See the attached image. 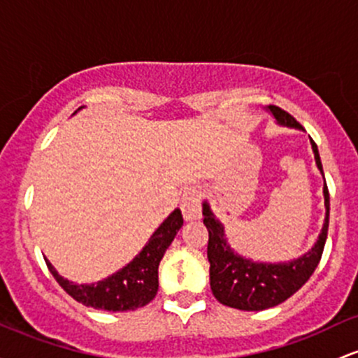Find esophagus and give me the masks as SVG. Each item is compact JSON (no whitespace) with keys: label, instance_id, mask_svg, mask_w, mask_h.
Returning a JSON list of instances; mask_svg holds the SVG:
<instances>
[{"label":"esophagus","instance_id":"esophagus-1","mask_svg":"<svg viewBox=\"0 0 358 358\" xmlns=\"http://www.w3.org/2000/svg\"><path fill=\"white\" fill-rule=\"evenodd\" d=\"M182 212L185 221H199L202 217L200 190L197 187H187L182 195Z\"/></svg>","mask_w":358,"mask_h":358}]
</instances>
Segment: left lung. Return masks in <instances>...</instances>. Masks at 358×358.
I'll list each match as a JSON object with an SVG mask.
<instances>
[{
	"instance_id": "1",
	"label": "left lung",
	"mask_w": 358,
	"mask_h": 358,
	"mask_svg": "<svg viewBox=\"0 0 358 358\" xmlns=\"http://www.w3.org/2000/svg\"><path fill=\"white\" fill-rule=\"evenodd\" d=\"M266 112L272 113L273 119L282 127L304 131L299 122L282 108L270 105ZM311 148L317 170L324 178L320 151L313 139ZM323 197L326 210L324 222L313 248L294 260L275 263L255 262L239 255L227 241L224 224L215 217L209 202L203 200V224L209 231L207 258L210 263V289L215 299L224 306L241 309V311H263V309L278 306L280 302L287 301L290 296H294L309 280L321 260V255H323L329 224V194L326 182L323 187Z\"/></svg>"
}]
</instances>
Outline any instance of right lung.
Wrapping results in <instances>:
<instances>
[{"label":"right lung","instance_id":"right-lung-1","mask_svg":"<svg viewBox=\"0 0 358 358\" xmlns=\"http://www.w3.org/2000/svg\"><path fill=\"white\" fill-rule=\"evenodd\" d=\"M81 108L85 107H80L76 112H80ZM182 210L175 209L159 224V227L152 233L144 248L127 265L122 266L115 273L108 275L103 280L93 282V284H76V282L59 275L49 260H45V263L57 284L74 301L81 302L88 308L103 309V311H134V309L143 308L155 299L159 285V262L164 251L175 239L176 233L182 229Z\"/></svg>","mask_w":358,"mask_h":358}]
</instances>
